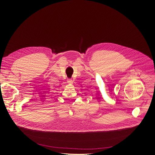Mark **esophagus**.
<instances>
[{
	"mask_svg": "<svg viewBox=\"0 0 155 155\" xmlns=\"http://www.w3.org/2000/svg\"><path fill=\"white\" fill-rule=\"evenodd\" d=\"M68 82L69 83L72 84V83H73V80H71V79H69V80H68Z\"/></svg>",
	"mask_w": 155,
	"mask_h": 155,
	"instance_id": "esophagus-1",
	"label": "esophagus"
}]
</instances>
